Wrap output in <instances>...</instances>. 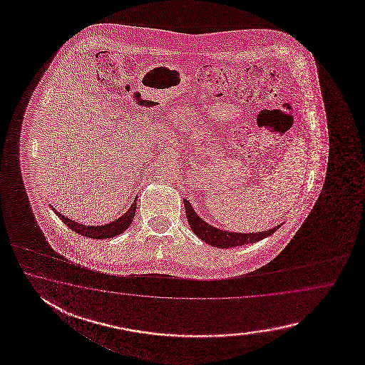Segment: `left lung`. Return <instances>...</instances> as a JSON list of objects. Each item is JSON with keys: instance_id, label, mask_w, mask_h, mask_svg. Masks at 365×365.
<instances>
[{"instance_id": "obj_1", "label": "left lung", "mask_w": 365, "mask_h": 365, "mask_svg": "<svg viewBox=\"0 0 365 365\" xmlns=\"http://www.w3.org/2000/svg\"><path fill=\"white\" fill-rule=\"evenodd\" d=\"M184 206H185L186 217H187V222H189L192 231L201 240L207 242L212 247H217V248H235V247H242L245 244H252V242L262 240L264 237H267V236H270V235L275 232L280 227V225H277L272 230H267L264 232H228V231H223L220 228H217L214 225L206 223L203 219L197 215V212L194 211L190 202L184 200Z\"/></svg>"}]
</instances>
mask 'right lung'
<instances>
[{
  "instance_id": "obj_1",
  "label": "right lung",
  "mask_w": 365,
  "mask_h": 365,
  "mask_svg": "<svg viewBox=\"0 0 365 365\" xmlns=\"http://www.w3.org/2000/svg\"><path fill=\"white\" fill-rule=\"evenodd\" d=\"M137 198H138V197H135V200L133 202L130 209L128 210L123 217H118V219L113 220V222H110L108 225H96V227H93V225H81V223H77V222L71 220L69 217H63V215L60 214V212H58V211H57L52 205H49V206H51V209L55 211L56 215L60 217L62 222H63L65 225H68L71 231L79 233V235H82V236H86V237L99 240V239H109V237H115L117 235L124 232L125 230H128V227H129L130 223H132L133 217H134V214H135Z\"/></svg>"
}]
</instances>
